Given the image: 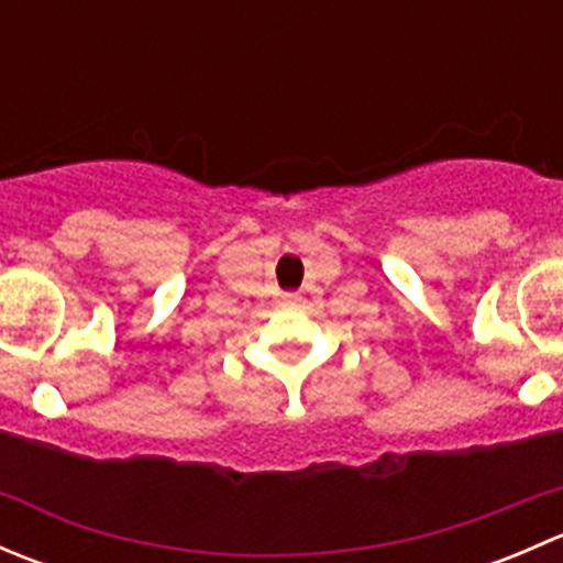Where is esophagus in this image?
I'll return each instance as SVG.
<instances>
[{
    "label": "esophagus",
    "instance_id": "esophagus-1",
    "mask_svg": "<svg viewBox=\"0 0 563 563\" xmlns=\"http://www.w3.org/2000/svg\"><path fill=\"white\" fill-rule=\"evenodd\" d=\"M283 299H286L288 305H299V302H302V294H299V291H288V294H283Z\"/></svg>",
    "mask_w": 563,
    "mask_h": 563
}]
</instances>
